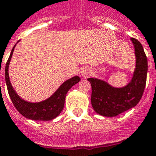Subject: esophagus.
I'll return each instance as SVG.
<instances>
[{
  "label": "esophagus",
  "mask_w": 156,
  "mask_h": 156,
  "mask_svg": "<svg viewBox=\"0 0 156 156\" xmlns=\"http://www.w3.org/2000/svg\"><path fill=\"white\" fill-rule=\"evenodd\" d=\"M81 74H82V76L83 78H87V77H88V76H90L91 74L90 69L85 67L84 69L82 70V72H81Z\"/></svg>",
  "instance_id": "34e87169"
}]
</instances>
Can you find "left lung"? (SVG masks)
<instances>
[{
  "mask_svg": "<svg viewBox=\"0 0 156 156\" xmlns=\"http://www.w3.org/2000/svg\"><path fill=\"white\" fill-rule=\"evenodd\" d=\"M135 45L136 68L132 80L122 88H115L104 81L88 78L90 82L91 104L96 113L106 117H114L135 107L141 99L146 86L147 58L141 43L131 38Z\"/></svg>",
  "mask_w": 156,
  "mask_h": 156,
  "instance_id": "1",
  "label": "left lung"
}]
</instances>
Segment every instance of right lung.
Listing matches in <instances>:
<instances>
[{"mask_svg": "<svg viewBox=\"0 0 156 156\" xmlns=\"http://www.w3.org/2000/svg\"><path fill=\"white\" fill-rule=\"evenodd\" d=\"M14 47L15 45L12 48L9 58L6 62L5 73L7 89H8L9 94L12 103L16 110L19 111V113H21L27 119L33 120H41V121L54 119V118H56L60 115L63 110L66 96L68 90L74 85L80 81V78L78 76H75V77L69 78V80L66 81L51 97H49L48 99L43 102H36V103L25 102L23 99H21L16 94L14 90L12 89L11 83H10L9 78V65Z\"/></svg>", "mask_w": 156, "mask_h": 156, "instance_id": "add662e5", "label": "right lung"}]
</instances>
